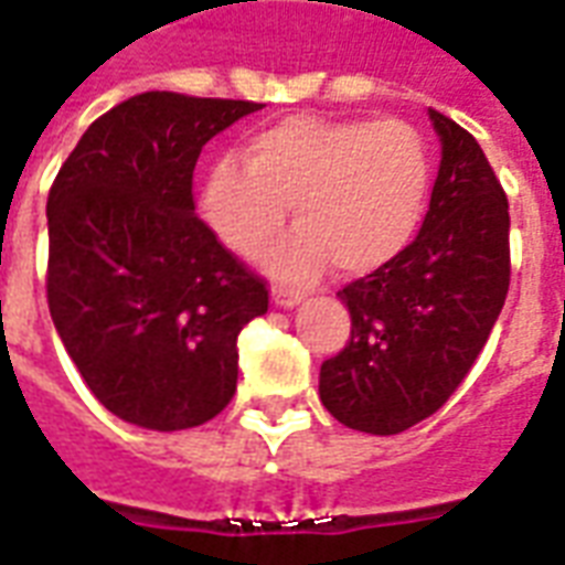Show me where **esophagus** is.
<instances>
[{"label":"esophagus","mask_w":565,"mask_h":565,"mask_svg":"<svg viewBox=\"0 0 565 565\" xmlns=\"http://www.w3.org/2000/svg\"><path fill=\"white\" fill-rule=\"evenodd\" d=\"M271 302L284 305V308H294V305L302 302V294L299 290H290V287H271Z\"/></svg>","instance_id":"esophagus-1"}]
</instances>
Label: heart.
<instances>
[{
    "label": "heart",
    "mask_w": 565,
    "mask_h": 565,
    "mask_svg": "<svg viewBox=\"0 0 565 565\" xmlns=\"http://www.w3.org/2000/svg\"><path fill=\"white\" fill-rule=\"evenodd\" d=\"M242 158L212 167L203 212L224 245L257 257L294 203L302 227L266 254L281 278H311L329 257L350 275L380 269L411 245L428 206V140L404 119L287 116L250 134Z\"/></svg>",
    "instance_id": "obj_1"
}]
</instances>
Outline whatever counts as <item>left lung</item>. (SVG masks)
<instances>
[{
	"label": "left lung",
	"instance_id": "obj_1",
	"mask_svg": "<svg viewBox=\"0 0 565 565\" xmlns=\"http://www.w3.org/2000/svg\"><path fill=\"white\" fill-rule=\"evenodd\" d=\"M443 161L419 236L338 290L350 341L320 367V401L341 425L401 434L470 374L509 294V200L482 146L431 110Z\"/></svg>",
	"mask_w": 565,
	"mask_h": 565
}]
</instances>
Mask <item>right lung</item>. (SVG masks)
I'll return each mask as SVG.
<instances>
[{"instance_id":"1","label":"right lung","mask_w":565,"mask_h":565,"mask_svg":"<svg viewBox=\"0 0 565 565\" xmlns=\"http://www.w3.org/2000/svg\"><path fill=\"white\" fill-rule=\"evenodd\" d=\"M260 107L140 92L86 128L50 185V317L92 395L131 425L198 428L236 392V338L269 287L194 215V167Z\"/></svg>"}]
</instances>
